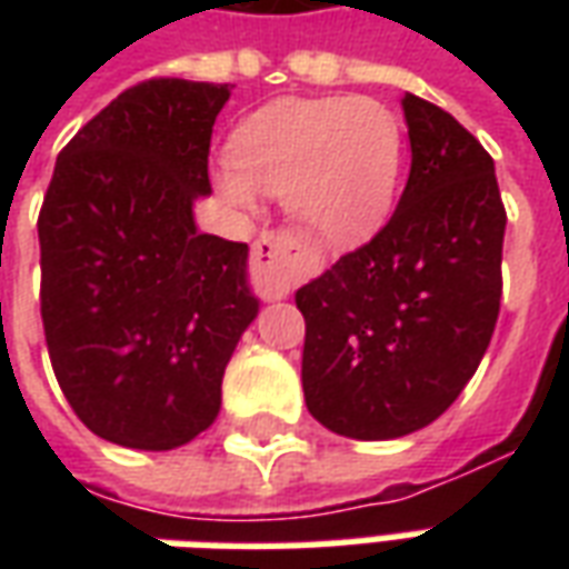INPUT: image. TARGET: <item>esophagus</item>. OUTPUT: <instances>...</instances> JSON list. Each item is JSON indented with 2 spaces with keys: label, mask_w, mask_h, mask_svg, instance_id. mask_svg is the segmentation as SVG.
<instances>
[{
  "label": "esophagus",
  "mask_w": 569,
  "mask_h": 569,
  "mask_svg": "<svg viewBox=\"0 0 569 569\" xmlns=\"http://www.w3.org/2000/svg\"><path fill=\"white\" fill-rule=\"evenodd\" d=\"M301 243L286 231H264L252 243V273L264 296H289L301 280Z\"/></svg>",
  "instance_id": "1"
}]
</instances>
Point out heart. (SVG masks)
Returning a JSON list of instances; mask_svg holds the SVG:
<instances>
[{
  "mask_svg": "<svg viewBox=\"0 0 569 569\" xmlns=\"http://www.w3.org/2000/svg\"><path fill=\"white\" fill-rule=\"evenodd\" d=\"M402 154V121L375 97H280L237 124L212 182L240 210L283 194L298 228L345 247L387 219Z\"/></svg>",
  "mask_w": 569,
  "mask_h": 569,
  "instance_id": "heart-1",
  "label": "heart"
}]
</instances>
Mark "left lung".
<instances>
[{
  "mask_svg": "<svg viewBox=\"0 0 569 569\" xmlns=\"http://www.w3.org/2000/svg\"><path fill=\"white\" fill-rule=\"evenodd\" d=\"M411 173L393 219L296 292L301 387L322 427L402 439L445 415L490 345L502 296L506 210L469 130L402 97Z\"/></svg>",
  "mask_w": 569,
  "mask_h": 569,
  "instance_id": "1",
  "label": "left lung"
}]
</instances>
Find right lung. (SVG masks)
I'll use <instances>...</instances> for the list:
<instances>
[{"mask_svg":"<svg viewBox=\"0 0 569 569\" xmlns=\"http://www.w3.org/2000/svg\"><path fill=\"white\" fill-rule=\"evenodd\" d=\"M228 97L210 81H142L72 137L44 194L51 366L81 423L121 448L170 451L210 427L259 317L247 243L194 222Z\"/></svg>","mask_w":569,"mask_h":569,"instance_id":"add662e5","label":"right lung"}]
</instances>
